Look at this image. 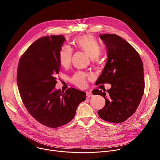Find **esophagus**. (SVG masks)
Here are the masks:
<instances>
[{"label":"esophagus","instance_id":"obj_1","mask_svg":"<svg viewBox=\"0 0 160 160\" xmlns=\"http://www.w3.org/2000/svg\"><path fill=\"white\" fill-rule=\"evenodd\" d=\"M86 94H87V98H91V97L93 96V94L91 93L90 92H87Z\"/></svg>","mask_w":160,"mask_h":160}]
</instances>
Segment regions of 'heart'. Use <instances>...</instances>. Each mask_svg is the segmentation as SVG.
Returning <instances> with one entry per match:
<instances>
[{"instance_id": "heart-1", "label": "heart", "mask_w": 160, "mask_h": 160, "mask_svg": "<svg viewBox=\"0 0 160 160\" xmlns=\"http://www.w3.org/2000/svg\"><path fill=\"white\" fill-rule=\"evenodd\" d=\"M74 45L77 49L92 58L94 61L98 59V57L102 51L101 43L96 37L90 35H85L77 37L74 40ZM72 49L68 45H63L58 53L59 64L64 68L69 67L72 62ZM90 77V75L85 72H77L71 77L70 81L75 86L83 88L87 85V80Z\"/></svg>"}]
</instances>
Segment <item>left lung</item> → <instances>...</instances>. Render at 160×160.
<instances>
[{
    "mask_svg": "<svg viewBox=\"0 0 160 160\" xmlns=\"http://www.w3.org/2000/svg\"><path fill=\"white\" fill-rule=\"evenodd\" d=\"M107 48L108 61L96 84L110 83L106 92L95 89L94 95L106 99L98 111L99 117L108 122L120 123L132 117L144 92V68L141 58L132 45L116 34L100 35Z\"/></svg>",
    "mask_w": 160,
    "mask_h": 160,
    "instance_id": "1",
    "label": "left lung"
}]
</instances>
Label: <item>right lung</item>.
Here are the masks:
<instances>
[{"label":"right lung","instance_id":"1","mask_svg":"<svg viewBox=\"0 0 160 160\" xmlns=\"http://www.w3.org/2000/svg\"><path fill=\"white\" fill-rule=\"evenodd\" d=\"M64 37L51 35L34 42L19 61L17 83L22 103L38 123L57 128L69 123L86 94L75 88L54 89L60 64L58 53Z\"/></svg>","mask_w":160,"mask_h":160}]
</instances>
